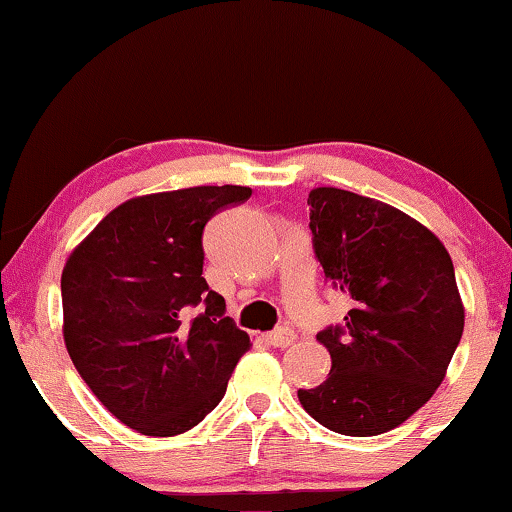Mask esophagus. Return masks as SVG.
<instances>
[{"label":"esophagus","instance_id":"esophagus-1","mask_svg":"<svg viewBox=\"0 0 512 512\" xmlns=\"http://www.w3.org/2000/svg\"><path fill=\"white\" fill-rule=\"evenodd\" d=\"M265 342L272 347H289L293 342V331L291 328H277V331L265 335Z\"/></svg>","mask_w":512,"mask_h":512}]
</instances>
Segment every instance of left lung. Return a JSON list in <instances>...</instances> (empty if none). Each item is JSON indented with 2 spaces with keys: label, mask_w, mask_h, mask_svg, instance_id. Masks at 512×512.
<instances>
[{
  "label": "left lung",
  "mask_w": 512,
  "mask_h": 512,
  "mask_svg": "<svg viewBox=\"0 0 512 512\" xmlns=\"http://www.w3.org/2000/svg\"><path fill=\"white\" fill-rule=\"evenodd\" d=\"M307 205L326 282L352 310L317 335L331 373L298 389V401L342 436L387 433L436 394L464 333L452 258L429 228L387 202L321 186Z\"/></svg>",
  "instance_id": "1"
}]
</instances>
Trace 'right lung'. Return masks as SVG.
<instances>
[{"instance_id":"right-lung-1","label":"right lung","mask_w":512,"mask_h":512,"mask_svg":"<svg viewBox=\"0 0 512 512\" xmlns=\"http://www.w3.org/2000/svg\"><path fill=\"white\" fill-rule=\"evenodd\" d=\"M249 195L247 186L139 195L104 216L67 258V352L104 408L142 436L200 424L251 347L202 277L207 221Z\"/></svg>"}]
</instances>
